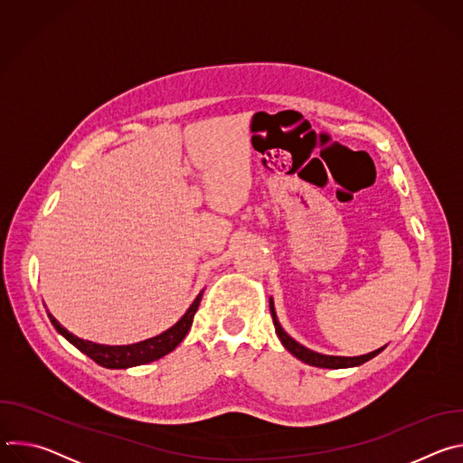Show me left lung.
Listing matches in <instances>:
<instances>
[{"label": "left lung", "mask_w": 463, "mask_h": 463, "mask_svg": "<svg viewBox=\"0 0 463 463\" xmlns=\"http://www.w3.org/2000/svg\"><path fill=\"white\" fill-rule=\"evenodd\" d=\"M269 309H271V315H273V324H275V329H277V335H279L280 343L284 345V348H286L291 355H295L297 359H300V361L306 363V364L318 366V368H334V370H337V368H352V366H359V364L370 361L372 357H375L379 352L384 350V346H383V348H377V350H373V352H370V354H366V355H357V357L324 355V354L313 352V350L302 346L300 343H297L293 337H289V335L284 332V327L280 326L279 317H277V311H275V302H273V298H269Z\"/></svg>", "instance_id": "obj_1"}]
</instances>
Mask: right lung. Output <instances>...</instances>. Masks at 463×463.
I'll list each match as a JSON object with an SVG mask.
<instances>
[{"label": "right lung", "mask_w": 463, "mask_h": 463, "mask_svg": "<svg viewBox=\"0 0 463 463\" xmlns=\"http://www.w3.org/2000/svg\"><path fill=\"white\" fill-rule=\"evenodd\" d=\"M203 297V291L194 298V302L190 304V307L184 311V315L168 329H165L163 334L145 339L141 343H134V345H120V346H109V345H99V343H91V341H84L73 334H70L49 311V320L54 326L56 332L68 339L75 348H79L82 354H86L90 359H93L97 364L104 366V368H131V366H139V364H148L152 361H157L161 357H165L166 354H170L172 350H175V346L184 339V335L188 334V329L192 326L194 315L197 311V306H200Z\"/></svg>", "instance_id": "add662e5"}]
</instances>
